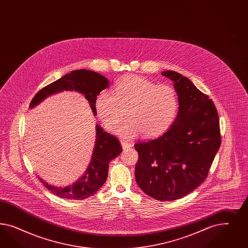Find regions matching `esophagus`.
I'll return each instance as SVG.
<instances>
[{
  "instance_id": "esophagus-1",
  "label": "esophagus",
  "mask_w": 248,
  "mask_h": 248,
  "mask_svg": "<svg viewBox=\"0 0 248 248\" xmlns=\"http://www.w3.org/2000/svg\"><path fill=\"white\" fill-rule=\"evenodd\" d=\"M121 143H122V146H123V149H124V150H126L128 148H131V147H132V143H127V142H125V141H121Z\"/></svg>"
}]
</instances>
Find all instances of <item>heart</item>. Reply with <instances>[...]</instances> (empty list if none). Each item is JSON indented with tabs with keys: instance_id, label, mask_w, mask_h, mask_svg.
Segmentation results:
<instances>
[{
	"instance_id": "b5f03b06",
	"label": "heart",
	"mask_w": 248,
	"mask_h": 248,
	"mask_svg": "<svg viewBox=\"0 0 248 248\" xmlns=\"http://www.w3.org/2000/svg\"><path fill=\"white\" fill-rule=\"evenodd\" d=\"M95 109L109 130L116 128L127 110L129 119L118 128V134L127 139L140 134L144 138H154L173 124L179 110V97L172 85L130 75L115 83L113 94L101 92Z\"/></svg>"
}]
</instances>
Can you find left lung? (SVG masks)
<instances>
[{
    "label": "left lung",
    "instance_id": "1",
    "mask_svg": "<svg viewBox=\"0 0 248 248\" xmlns=\"http://www.w3.org/2000/svg\"><path fill=\"white\" fill-rule=\"evenodd\" d=\"M162 75L173 82L178 114L164 135L135 143V180L146 195L165 202L180 199L205 180L221 136L217 111L208 95L176 72Z\"/></svg>",
    "mask_w": 248,
    "mask_h": 248
}]
</instances>
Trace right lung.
<instances>
[{"label": "right lung", "mask_w": 248, "mask_h": 248, "mask_svg": "<svg viewBox=\"0 0 248 248\" xmlns=\"http://www.w3.org/2000/svg\"><path fill=\"white\" fill-rule=\"evenodd\" d=\"M108 86L109 82L105 76L85 69L75 70L39 91L32 98L30 108H33L54 93L63 91H75L84 95L85 99L89 102L93 113L96 115V98L98 94ZM122 149L118 139L105 132L103 128L97 124L95 145L90 164L79 180L71 186L59 187L48 184L40 177L39 179L53 195L63 199L83 200L94 195L104 186L108 175L109 163L120 155Z\"/></svg>", "instance_id": "obj_1"}]
</instances>
